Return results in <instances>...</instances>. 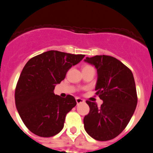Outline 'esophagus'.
<instances>
[{"mask_svg": "<svg viewBox=\"0 0 153 153\" xmlns=\"http://www.w3.org/2000/svg\"><path fill=\"white\" fill-rule=\"evenodd\" d=\"M76 103L77 104L82 103V102H84V100H83V99L79 98V97H76Z\"/></svg>", "mask_w": 153, "mask_h": 153, "instance_id": "34e87169", "label": "esophagus"}]
</instances>
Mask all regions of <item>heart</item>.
Returning <instances> with one entry per match:
<instances>
[{
  "instance_id": "obj_1",
  "label": "heart",
  "mask_w": 153,
  "mask_h": 153,
  "mask_svg": "<svg viewBox=\"0 0 153 153\" xmlns=\"http://www.w3.org/2000/svg\"><path fill=\"white\" fill-rule=\"evenodd\" d=\"M84 69H93L94 70V68H93V67H91V66H90V65H86V66H85L84 67H83V70Z\"/></svg>"
}]
</instances>
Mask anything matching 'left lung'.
Segmentation results:
<instances>
[{
    "label": "left lung",
    "instance_id": "obj_1",
    "mask_svg": "<svg viewBox=\"0 0 153 153\" xmlns=\"http://www.w3.org/2000/svg\"><path fill=\"white\" fill-rule=\"evenodd\" d=\"M97 70L96 95L103 101L100 107L90 100V113L83 119L86 132L98 141L113 140L124 130L137 105L132 73L117 58L106 55L86 57Z\"/></svg>",
    "mask_w": 153,
    "mask_h": 153
}]
</instances>
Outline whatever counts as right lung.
Wrapping results in <instances>:
<instances>
[{"label":"right lung","mask_w":153,"mask_h":153,"mask_svg":"<svg viewBox=\"0 0 153 153\" xmlns=\"http://www.w3.org/2000/svg\"><path fill=\"white\" fill-rule=\"evenodd\" d=\"M84 56L50 51L33 56L24 66L16 86L15 104L23 123L33 134L51 137L62 130L66 116L76 102L71 95H55V84Z\"/></svg>","instance_id":"right-lung-1"}]
</instances>
